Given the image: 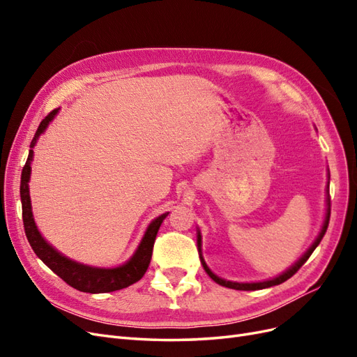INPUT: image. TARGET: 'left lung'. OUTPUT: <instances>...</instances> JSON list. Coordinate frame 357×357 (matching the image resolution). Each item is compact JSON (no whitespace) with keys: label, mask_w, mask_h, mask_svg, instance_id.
<instances>
[{"label":"left lung","mask_w":357,"mask_h":357,"mask_svg":"<svg viewBox=\"0 0 357 357\" xmlns=\"http://www.w3.org/2000/svg\"><path fill=\"white\" fill-rule=\"evenodd\" d=\"M328 192H329V188H328ZM326 205H328V208H326V218H325V222H323L321 231H320L319 236L316 238V241L312 243V245L304 253V256H302L295 265H291V266L287 269V271H284L282 275H278V277H275V278L265 280V282H257V283H235V282H228V280H223V278L215 275V274L211 271V269L207 266V264H205L204 257H202V252H201V234H199V231H198V252H199V259H201V264H202V266H204V269H205V273H207L218 284L225 286V287H229V289H235V290H259V289H266V287H271V286H277V284L284 283L286 280H289L291 275H294V274L298 271V269H299L302 265H304V264L308 261V257L311 256V253L314 252L316 247L320 244V241H321V238H323V235L326 234L328 225H329V218H331V199H329V197H328V199H326Z\"/></svg>","instance_id":"8db88e82"}]
</instances>
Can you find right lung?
Listing matches in <instances>:
<instances>
[{"label": "right lung", "mask_w": 357, "mask_h": 357, "mask_svg": "<svg viewBox=\"0 0 357 357\" xmlns=\"http://www.w3.org/2000/svg\"><path fill=\"white\" fill-rule=\"evenodd\" d=\"M58 110L59 109L52 110L41 121L37 132L31 142L29 155L26 159V164L22 169V177H20V201H22V218H24V228H25L26 238L32 247V250H34V253L41 259V261L71 287L77 289L80 291H88V294H107V291L125 289L128 286L137 283L138 280L146 274L150 259H152L156 234L160 228V223L164 222L168 213L160 214L159 218H156L152 223L149 225V228L146 229V234L135 250V253L126 264L121 266H116V268L88 266L79 262H74L71 259L61 255L58 250H55V248L43 238L36 226L34 215H32V208H31L28 181L31 176V162H32V156H34L32 149H34V146L37 144L38 137L46 131V128L53 121V117L56 116Z\"/></svg>", "instance_id": "add662e5"}]
</instances>
